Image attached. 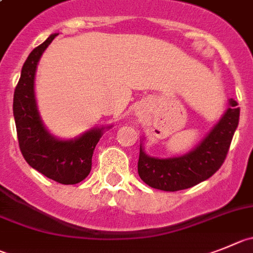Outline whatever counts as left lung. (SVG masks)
<instances>
[{"label": "left lung", "mask_w": 253, "mask_h": 253, "mask_svg": "<svg viewBox=\"0 0 253 253\" xmlns=\"http://www.w3.org/2000/svg\"><path fill=\"white\" fill-rule=\"evenodd\" d=\"M231 107L206 138L187 155L173 159H155L140 147L138 174L150 187L162 191L186 190L207 180L225 162L233 133L238 126L240 107L233 98Z\"/></svg>", "instance_id": "obj_1"}]
</instances>
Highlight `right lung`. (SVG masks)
<instances>
[{
    "mask_svg": "<svg viewBox=\"0 0 253 253\" xmlns=\"http://www.w3.org/2000/svg\"><path fill=\"white\" fill-rule=\"evenodd\" d=\"M57 34L37 46L23 63L13 93V116L18 145L23 159L32 169L62 185H75L88 176L92 155L102 136V128L87 131L81 137L61 141L47 132L40 119L35 100V73L37 62Z\"/></svg>",
    "mask_w": 253,
    "mask_h": 253,
    "instance_id": "obj_1",
    "label": "right lung"
}]
</instances>
